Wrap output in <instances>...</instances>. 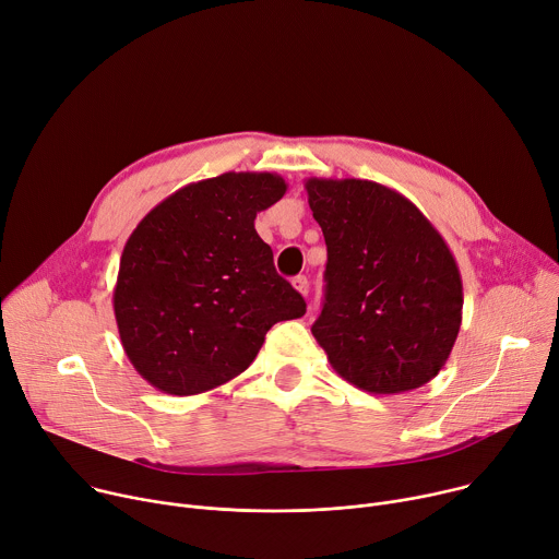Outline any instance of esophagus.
<instances>
[{
    "instance_id": "esophagus-1",
    "label": "esophagus",
    "mask_w": 559,
    "mask_h": 559,
    "mask_svg": "<svg viewBox=\"0 0 559 559\" xmlns=\"http://www.w3.org/2000/svg\"><path fill=\"white\" fill-rule=\"evenodd\" d=\"M292 285H294L296 292H300L302 296H308V292H310V281H308L306 276H294V278H292Z\"/></svg>"
}]
</instances>
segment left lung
Listing matches in <instances>:
<instances>
[{"instance_id":"left-lung-1","label":"left lung","mask_w":559,"mask_h":559,"mask_svg":"<svg viewBox=\"0 0 559 559\" xmlns=\"http://www.w3.org/2000/svg\"><path fill=\"white\" fill-rule=\"evenodd\" d=\"M328 245L325 302L312 334L330 366L370 394L421 388L460 334L464 287L432 223L399 191L359 178H310Z\"/></svg>"}]
</instances>
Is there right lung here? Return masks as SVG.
Segmentation results:
<instances>
[{"instance_id":"obj_1","label":"right lung","mask_w":559,"mask_h":559,"mask_svg":"<svg viewBox=\"0 0 559 559\" xmlns=\"http://www.w3.org/2000/svg\"><path fill=\"white\" fill-rule=\"evenodd\" d=\"M285 191L276 174L229 171L178 189L138 223L114 312L144 381L176 396L214 390L251 366L274 323L306 314L253 229Z\"/></svg>"}]
</instances>
